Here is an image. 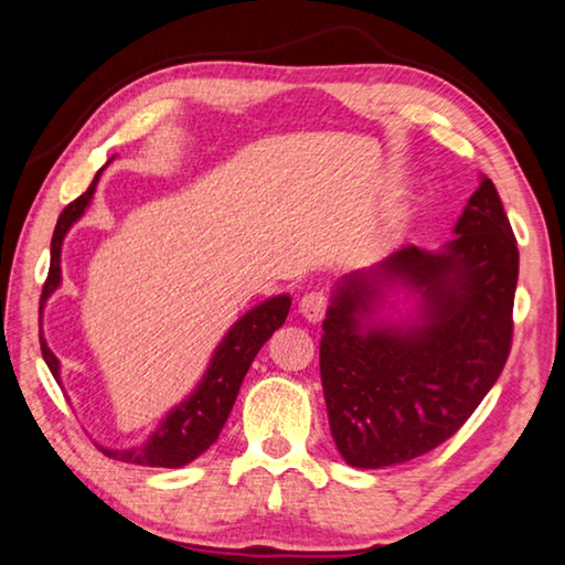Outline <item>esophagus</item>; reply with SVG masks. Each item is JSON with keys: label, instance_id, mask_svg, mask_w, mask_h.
<instances>
[{"label": "esophagus", "instance_id": "34e87169", "mask_svg": "<svg viewBox=\"0 0 565 565\" xmlns=\"http://www.w3.org/2000/svg\"><path fill=\"white\" fill-rule=\"evenodd\" d=\"M328 310V298L322 292H308L300 300V316L308 322H320Z\"/></svg>", "mask_w": 565, "mask_h": 565}]
</instances>
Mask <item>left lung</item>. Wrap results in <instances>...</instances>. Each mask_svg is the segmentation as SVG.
<instances>
[{"mask_svg": "<svg viewBox=\"0 0 565 565\" xmlns=\"http://www.w3.org/2000/svg\"><path fill=\"white\" fill-rule=\"evenodd\" d=\"M456 237L395 249L340 277L322 320L320 381L332 440L353 468H387L446 443L491 391L513 338L515 237L480 178ZM416 305L393 319L392 295Z\"/></svg>", "mask_w": 565, "mask_h": 565, "instance_id": "1", "label": "left lung"}]
</instances>
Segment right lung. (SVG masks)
I'll list each match as a JSON object with an SVG mask.
<instances>
[{
    "label": "right lung",
    "instance_id": "right-lung-1",
    "mask_svg": "<svg viewBox=\"0 0 565 565\" xmlns=\"http://www.w3.org/2000/svg\"><path fill=\"white\" fill-rule=\"evenodd\" d=\"M105 170V168H102ZM102 170L95 174V180L87 188V192L70 202L67 207L57 220V227H54L52 235V260H50V275L47 282L42 288V305L44 308L50 295L62 285V243L67 237L70 227L77 222L85 210L89 207L92 198H95L97 182ZM290 295H275V298H267L255 308H249L243 318L233 322V328L225 332V338L220 340L215 353L210 358V365L202 375V381L195 385L180 405L164 415L157 425V430L150 438L135 448H105L97 446L107 458L122 460V463H135V466H152V468H182L202 456L212 443L217 440L222 425L227 423V415L233 411L237 401L239 385H243L245 375L253 360L267 340H270L277 328H282L285 318L290 312ZM42 343V358L47 367L52 370L54 381L62 383L60 375V360L47 348V340L40 335Z\"/></svg>",
    "mask_w": 565,
    "mask_h": 565
}]
</instances>
